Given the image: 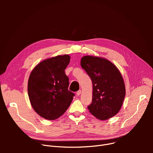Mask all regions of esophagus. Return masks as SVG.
Returning <instances> with one entry per match:
<instances>
[{"mask_svg":"<svg viewBox=\"0 0 153 153\" xmlns=\"http://www.w3.org/2000/svg\"><path fill=\"white\" fill-rule=\"evenodd\" d=\"M81 92H82V91H81V90H79V91H78L76 92V94H77V95H81Z\"/></svg>","mask_w":153,"mask_h":153,"instance_id":"obj_1","label":"esophagus"}]
</instances>
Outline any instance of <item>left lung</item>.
<instances>
[{
    "mask_svg": "<svg viewBox=\"0 0 153 153\" xmlns=\"http://www.w3.org/2000/svg\"><path fill=\"white\" fill-rule=\"evenodd\" d=\"M81 65L92 82V100L87 107L91 113L101 120L117 115L126 93L123 79L118 68L105 58L92 56L82 57Z\"/></svg>",
    "mask_w": 153,
    "mask_h": 153,
    "instance_id": "1",
    "label": "left lung"
}]
</instances>
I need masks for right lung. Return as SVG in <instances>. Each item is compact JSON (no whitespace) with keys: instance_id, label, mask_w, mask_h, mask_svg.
Wrapping results in <instances>:
<instances>
[{"instance_id":"1","label":"right lung","mask_w":153,"mask_h":153,"mask_svg":"<svg viewBox=\"0 0 153 153\" xmlns=\"http://www.w3.org/2000/svg\"><path fill=\"white\" fill-rule=\"evenodd\" d=\"M70 62L68 54L45 59L32 70L28 82L31 105L42 117L56 120L64 114L74 94L68 90L65 69Z\"/></svg>"}]
</instances>
